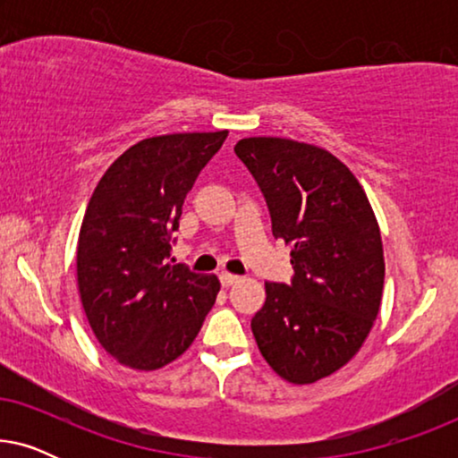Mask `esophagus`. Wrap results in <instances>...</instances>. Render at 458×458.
<instances>
[{
    "mask_svg": "<svg viewBox=\"0 0 458 458\" xmlns=\"http://www.w3.org/2000/svg\"><path fill=\"white\" fill-rule=\"evenodd\" d=\"M218 279H221L223 287H229V285H233V284H237V281H240L237 275H231V273H221V275H218Z\"/></svg>",
    "mask_w": 458,
    "mask_h": 458,
    "instance_id": "34e87169",
    "label": "esophagus"
}]
</instances>
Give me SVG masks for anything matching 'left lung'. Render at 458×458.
<instances>
[{"label":"left lung","mask_w":458,"mask_h":458,"mask_svg":"<svg viewBox=\"0 0 458 458\" xmlns=\"http://www.w3.org/2000/svg\"><path fill=\"white\" fill-rule=\"evenodd\" d=\"M235 154L265 193L273 235L290 246L292 285L267 281L252 318L260 354L279 377L315 384L365 344L384 292L377 218L352 171L327 149L246 137Z\"/></svg>","instance_id":"left-lung-1"}]
</instances>
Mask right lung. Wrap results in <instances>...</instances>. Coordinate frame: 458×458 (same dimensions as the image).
<instances>
[{
	"label": "right lung",
	"mask_w": 458,
	"mask_h": 458,
	"mask_svg": "<svg viewBox=\"0 0 458 458\" xmlns=\"http://www.w3.org/2000/svg\"><path fill=\"white\" fill-rule=\"evenodd\" d=\"M227 135L148 137L93 190L79 231V293L98 342L124 367L156 371L179 359L215 304L216 275L168 259L187 191Z\"/></svg>",
	"instance_id": "obj_1"
}]
</instances>
